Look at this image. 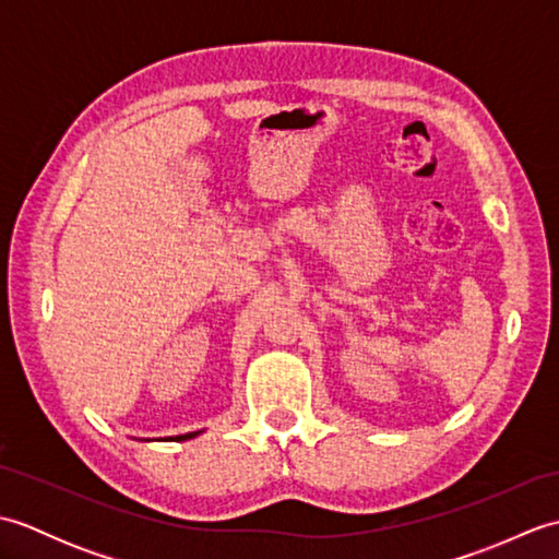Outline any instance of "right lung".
I'll return each mask as SVG.
<instances>
[{
	"label": "right lung",
	"instance_id": "right-lung-1",
	"mask_svg": "<svg viewBox=\"0 0 559 559\" xmlns=\"http://www.w3.org/2000/svg\"><path fill=\"white\" fill-rule=\"evenodd\" d=\"M199 432H187V435H180V437H175L177 442H182V439H192V437H197Z\"/></svg>",
	"mask_w": 559,
	"mask_h": 559
}]
</instances>
